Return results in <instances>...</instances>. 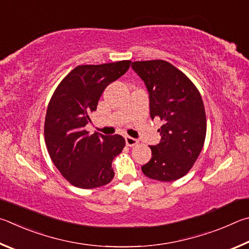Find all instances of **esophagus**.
<instances>
[{"label":"esophagus","mask_w":249,"mask_h":249,"mask_svg":"<svg viewBox=\"0 0 249 249\" xmlns=\"http://www.w3.org/2000/svg\"><path fill=\"white\" fill-rule=\"evenodd\" d=\"M125 143H127L128 146H134V145L138 144L139 141L137 140V139H134V138L125 137Z\"/></svg>","instance_id":"1"}]
</instances>
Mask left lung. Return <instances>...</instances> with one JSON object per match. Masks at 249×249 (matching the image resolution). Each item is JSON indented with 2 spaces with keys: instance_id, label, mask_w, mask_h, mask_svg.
I'll return each instance as SVG.
<instances>
[{
  "instance_id": "8db88e82",
  "label": "left lung",
  "mask_w": 249,
  "mask_h": 249,
  "mask_svg": "<svg viewBox=\"0 0 249 249\" xmlns=\"http://www.w3.org/2000/svg\"><path fill=\"white\" fill-rule=\"evenodd\" d=\"M131 68L149 91L152 120L163 121L160 142L150 146L152 158L142 172L160 181L179 179L193 167L206 139L201 95L184 73L164 60L137 61Z\"/></svg>"
}]
</instances>
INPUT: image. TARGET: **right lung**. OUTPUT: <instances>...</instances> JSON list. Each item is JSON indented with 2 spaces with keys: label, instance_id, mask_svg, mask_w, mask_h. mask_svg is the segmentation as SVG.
<instances>
[{
  "label": "right lung",
  "instance_id": "1",
  "mask_svg": "<svg viewBox=\"0 0 249 249\" xmlns=\"http://www.w3.org/2000/svg\"><path fill=\"white\" fill-rule=\"evenodd\" d=\"M131 61L78 65L56 87L48 105L45 140L59 172L73 186L91 189L110 182L112 160L124 147L119 134H89L85 125L105 89L128 71Z\"/></svg>",
  "mask_w": 249,
  "mask_h": 249
}]
</instances>
